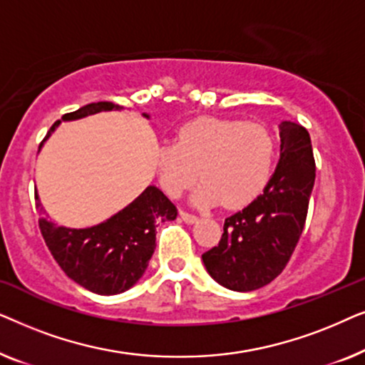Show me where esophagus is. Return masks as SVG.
<instances>
[{
	"label": "esophagus",
	"mask_w": 365,
	"mask_h": 365,
	"mask_svg": "<svg viewBox=\"0 0 365 365\" xmlns=\"http://www.w3.org/2000/svg\"><path fill=\"white\" fill-rule=\"evenodd\" d=\"M179 214H181L182 221L187 222V224H194V222L197 221L196 214H191V212H186V211H179Z\"/></svg>",
	"instance_id": "1"
}]
</instances>
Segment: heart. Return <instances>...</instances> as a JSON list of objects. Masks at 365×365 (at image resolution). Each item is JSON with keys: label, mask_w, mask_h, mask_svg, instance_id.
<instances>
[{"label": "heart", "mask_w": 365, "mask_h": 365, "mask_svg": "<svg viewBox=\"0 0 365 365\" xmlns=\"http://www.w3.org/2000/svg\"><path fill=\"white\" fill-rule=\"evenodd\" d=\"M276 139L261 123L197 118L178 131L176 143L158 149L159 182L179 197L199 176L201 204L224 202L239 207L256 199L272 174Z\"/></svg>", "instance_id": "obj_1"}]
</instances>
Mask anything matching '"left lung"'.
I'll list each match as a JSON object with an SVG mask.
<instances>
[{
    "label": "left lung",
    "instance_id": "8db88e82",
    "mask_svg": "<svg viewBox=\"0 0 365 365\" xmlns=\"http://www.w3.org/2000/svg\"><path fill=\"white\" fill-rule=\"evenodd\" d=\"M281 159L261 196L224 221L216 247L202 254L214 281L247 292L274 281L287 266L306 224L316 179L311 136L292 121L279 124Z\"/></svg>",
    "mask_w": 365,
    "mask_h": 365
}]
</instances>
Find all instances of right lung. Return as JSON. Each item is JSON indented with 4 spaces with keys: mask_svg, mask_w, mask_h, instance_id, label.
Here are the masks:
<instances>
[{
    "mask_svg": "<svg viewBox=\"0 0 365 365\" xmlns=\"http://www.w3.org/2000/svg\"><path fill=\"white\" fill-rule=\"evenodd\" d=\"M111 109L119 106L108 101L91 103L66 113L63 119H79ZM59 123L53 124L46 138ZM34 199L38 212L44 214L38 194ZM176 216V206L158 187L149 186L128 207L98 226L68 229L41 217L39 231L54 261L69 279L94 294L113 296L139 281L156 247L158 222L174 221Z\"/></svg>",
    "mask_w": 365,
    "mask_h": 365,
    "instance_id": "obj_1",
    "label": "right lung"
}]
</instances>
